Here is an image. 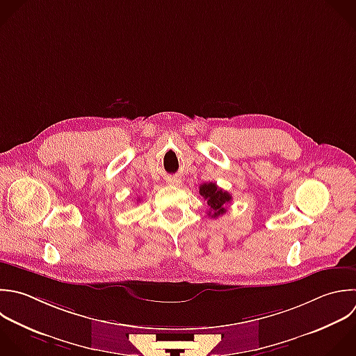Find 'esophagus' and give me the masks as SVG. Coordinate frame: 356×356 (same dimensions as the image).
Returning a JSON list of instances; mask_svg holds the SVG:
<instances>
[{
	"instance_id": "esophagus-1",
	"label": "esophagus",
	"mask_w": 356,
	"mask_h": 356,
	"mask_svg": "<svg viewBox=\"0 0 356 356\" xmlns=\"http://www.w3.org/2000/svg\"><path fill=\"white\" fill-rule=\"evenodd\" d=\"M182 182H181V178L178 177H168L167 178V185L170 186H179Z\"/></svg>"
}]
</instances>
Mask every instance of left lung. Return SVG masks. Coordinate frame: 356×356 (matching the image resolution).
Wrapping results in <instances>:
<instances>
[{
  "mask_svg": "<svg viewBox=\"0 0 356 356\" xmlns=\"http://www.w3.org/2000/svg\"><path fill=\"white\" fill-rule=\"evenodd\" d=\"M199 193L207 200V204L210 207L209 216H211V218H217L218 216H222L227 211L225 206L232 199V196L227 191H222L213 182L200 185Z\"/></svg>",
  "mask_w": 356,
  "mask_h": 356,
  "instance_id": "left-lung-1",
  "label": "left lung"
}]
</instances>
